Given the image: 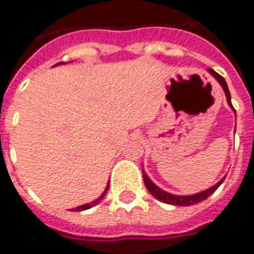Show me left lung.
I'll return each mask as SVG.
<instances>
[{"instance_id": "left-lung-1", "label": "left lung", "mask_w": 254, "mask_h": 254, "mask_svg": "<svg viewBox=\"0 0 254 254\" xmlns=\"http://www.w3.org/2000/svg\"><path fill=\"white\" fill-rule=\"evenodd\" d=\"M209 73L213 76V78H216V80L219 83L222 84L223 90H224V93H226V98H227V102L230 107L233 108V104H231V95H230V91H228V87H227V83H226V80L223 76H220L219 73L215 72L213 69H208ZM234 109V108H233ZM234 112H235V109H234ZM142 174H143V182H145V186L146 189L149 190V193L154 195L156 198L161 201V202H165V204H171V205H179V206H189V205H194V204H198L201 201H204L209 197L210 194L215 193L216 191V189L222 185V182L226 179V178H223L222 181L216 183L213 188H209L208 190H204V191H201V193H197V194H193V195H175V194H170L164 191V190H161L160 188H157L154 183H153L150 179H149V176L142 171Z\"/></svg>"}]
</instances>
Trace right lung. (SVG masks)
Returning a JSON list of instances; mask_svg holds the SVG:
<instances>
[{"mask_svg": "<svg viewBox=\"0 0 254 254\" xmlns=\"http://www.w3.org/2000/svg\"><path fill=\"white\" fill-rule=\"evenodd\" d=\"M59 64H61V63H59ZM108 188H109V185H108L107 189H105V191L102 193V195H101V197H100V198L95 199V201H93V202H90V204H84V205H80V206H76V208H73V209H72L73 212H79V210L89 209V208H91V206H94V205L97 204V202H100V201H101V199L104 198V195H105V194H107V191H108Z\"/></svg>", "mask_w": 254, "mask_h": 254, "instance_id": "1", "label": "right lung"}]
</instances>
